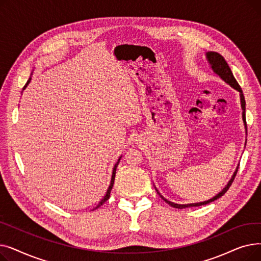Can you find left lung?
I'll use <instances>...</instances> for the list:
<instances>
[{
	"label": "left lung",
	"instance_id": "obj_1",
	"mask_svg": "<svg viewBox=\"0 0 261 261\" xmlns=\"http://www.w3.org/2000/svg\"><path fill=\"white\" fill-rule=\"evenodd\" d=\"M206 60H207V62L210 63V66H211V68L213 70V72L218 76V77H220L225 84H227L228 86H230L232 89H235L236 91H238L239 92V96H240V102H241V109H242V120H243V123H244V128H245V133H246V120H245V99H244V96H243V93H242V90H241V88H240V86L238 85V82H237V80L235 79V77H234V75H232V73H231V70L229 68V66H228V64H227V62L225 61V59L221 56L220 54H218V53H216V51H207L206 54ZM246 144V143H245ZM238 167H239V165H238ZM238 167L236 168V170H235V172H234V174L231 175V177H230V180L228 181V183L225 185V187L220 191V193L219 194H217L215 197H213L212 199H210V200H207V201H203V202H198V203H189V204H177V203H174V202H171V201H169V200H167L166 198H164L161 194H160V191L158 190V188L154 186V188H155V190H156V193H158V195L165 201L166 203H168L170 206H172V207H175V208H180V210H183V208H186V207H196V206H201V205H206V204H208V203H211V202H214L215 200H217V199H219V198H221L226 191L228 190V188H229V186L231 185V183H232V181H234V179H235V176H236V173H237V171H238Z\"/></svg>",
	"mask_w": 261,
	"mask_h": 261
}]
</instances>
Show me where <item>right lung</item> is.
<instances>
[{"instance_id": "add662e5", "label": "right lung", "mask_w": 261, "mask_h": 261, "mask_svg": "<svg viewBox=\"0 0 261 261\" xmlns=\"http://www.w3.org/2000/svg\"><path fill=\"white\" fill-rule=\"evenodd\" d=\"M31 80H32V78H30L29 80H27V82H26V85L24 86V88H23V90H25V88L29 86V84L31 82ZM120 159H121V156H119V159L117 160V162H116V164L114 165V167H113V171H112V176H111V182H110V186H109V188H108V190H107V193H106V195H105V197L100 200V202L98 203V205L96 207H94L92 211H94V210H96V208H98V207H100L101 205L107 201V200H109V198H110V194H111V190H112V187H113V184H114V180H115V172H116V168H117V165H118V163H119V161H120Z\"/></svg>"}]
</instances>
